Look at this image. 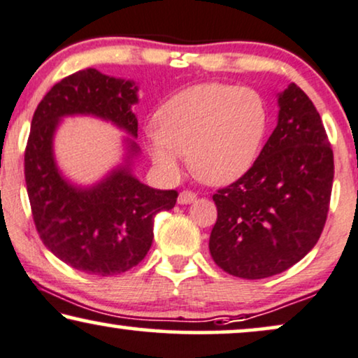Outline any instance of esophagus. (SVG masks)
Listing matches in <instances>:
<instances>
[{
	"label": "esophagus",
	"mask_w": 358,
	"mask_h": 358,
	"mask_svg": "<svg viewBox=\"0 0 358 358\" xmlns=\"http://www.w3.org/2000/svg\"><path fill=\"white\" fill-rule=\"evenodd\" d=\"M193 201H196V193L189 192V189H183V192L178 194V203L180 204H189Z\"/></svg>",
	"instance_id": "34e87169"
}]
</instances>
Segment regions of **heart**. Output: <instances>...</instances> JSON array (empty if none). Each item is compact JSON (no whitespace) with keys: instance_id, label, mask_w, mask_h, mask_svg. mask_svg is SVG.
<instances>
[{"instance_id":"obj_1","label":"heart","mask_w":358,"mask_h":358,"mask_svg":"<svg viewBox=\"0 0 358 358\" xmlns=\"http://www.w3.org/2000/svg\"><path fill=\"white\" fill-rule=\"evenodd\" d=\"M268 114L254 90L201 83L166 99L147 131V150L166 175H176L182 154L204 183L236 182L254 165Z\"/></svg>"}]
</instances>
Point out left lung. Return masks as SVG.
<instances>
[{
    "label": "left lung",
    "mask_w": 358,
    "mask_h": 358,
    "mask_svg": "<svg viewBox=\"0 0 358 358\" xmlns=\"http://www.w3.org/2000/svg\"><path fill=\"white\" fill-rule=\"evenodd\" d=\"M278 104V124L254 165L213 194L217 221L209 252L239 278H266L298 264L327 219L334 154L321 116L294 83Z\"/></svg>",
    "instance_id": "1"
}]
</instances>
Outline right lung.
Masks as SVG:
<instances>
[{"label":"right lung","mask_w":358,"mask_h":358,"mask_svg":"<svg viewBox=\"0 0 358 358\" xmlns=\"http://www.w3.org/2000/svg\"><path fill=\"white\" fill-rule=\"evenodd\" d=\"M136 92L131 82L80 70L55 83L32 116L24 176L37 234L62 262L90 275L124 273L142 262L154 239L155 214L173 208L178 193L141 183L129 165L92 188L71 187L55 166L52 137L59 119L70 114L108 119L136 137ZM129 147L137 154L134 141Z\"/></svg>","instance_id":"obj_1"}]
</instances>
